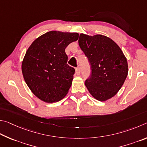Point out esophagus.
Returning <instances> with one entry per match:
<instances>
[{
    "instance_id": "34e87169",
    "label": "esophagus",
    "mask_w": 147,
    "mask_h": 147,
    "mask_svg": "<svg viewBox=\"0 0 147 147\" xmlns=\"http://www.w3.org/2000/svg\"><path fill=\"white\" fill-rule=\"evenodd\" d=\"M81 69L80 68H77L76 69V74H78V75H79V74H81Z\"/></svg>"
}]
</instances>
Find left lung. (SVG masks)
<instances>
[{
	"mask_svg": "<svg viewBox=\"0 0 147 147\" xmlns=\"http://www.w3.org/2000/svg\"><path fill=\"white\" fill-rule=\"evenodd\" d=\"M79 45L91 64V77L85 86L95 99L106 101L124 83L128 71L127 59L119 46L105 35L81 33Z\"/></svg>",
	"mask_w": 147,
	"mask_h": 147,
	"instance_id": "obj_1",
	"label": "left lung"
}]
</instances>
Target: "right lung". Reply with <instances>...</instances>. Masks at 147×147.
<instances>
[{"mask_svg": "<svg viewBox=\"0 0 147 147\" xmlns=\"http://www.w3.org/2000/svg\"><path fill=\"white\" fill-rule=\"evenodd\" d=\"M79 33L50 31L36 38L26 52L22 72L30 90L41 101H59L68 93L75 69L67 64L65 49Z\"/></svg>", "mask_w": 147, "mask_h": 147, "instance_id": "obj_1", "label": "right lung"}]
</instances>
